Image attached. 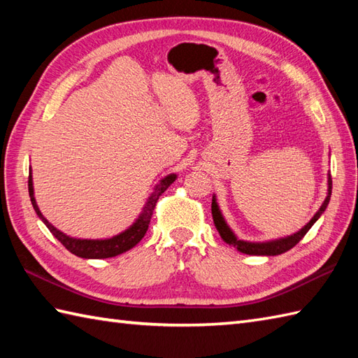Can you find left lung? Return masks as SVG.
Listing matches in <instances>:
<instances>
[{
    "instance_id": "8db88e82",
    "label": "left lung",
    "mask_w": 358,
    "mask_h": 358,
    "mask_svg": "<svg viewBox=\"0 0 358 358\" xmlns=\"http://www.w3.org/2000/svg\"><path fill=\"white\" fill-rule=\"evenodd\" d=\"M331 192H332V178L331 173L328 175V196L323 201L320 209L317 210V214L313 217V220L305 226L301 227L299 232H295L294 235H289V237L285 238H278V240H272V241H264V243H250V241H243L235 237V234L231 231V227L227 226L224 222V218L222 215V210H220L215 196H212V218H214V224L217 227V231L220 234V237L223 238L229 246L237 248L240 252L248 254V255H280L286 252V250L292 249L296 243H299L303 237H305L306 232L313 227V224L317 222L320 215L324 212V209L328 208L329 200H331Z\"/></svg>"
}]
</instances>
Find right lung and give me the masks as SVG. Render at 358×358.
<instances>
[{"mask_svg":"<svg viewBox=\"0 0 358 358\" xmlns=\"http://www.w3.org/2000/svg\"><path fill=\"white\" fill-rule=\"evenodd\" d=\"M177 175L171 173L164 177L159 183L155 186L154 192L150 194L149 200L146 203V206L143 208V212L140 214V217L136 218V222L126 229L124 232H121L115 237L112 238H106V240H81V238H72L69 235L63 234L62 231H58L57 227H53L48 220H45L41 214V210L38 209V204L35 201L34 196V183H32V171L29 173V195H30V201H32V206L36 212V215L43 220V223L48 226V229L52 232L53 237H55L62 245L72 252L73 255L81 257V258H110V257H117L120 254L126 252V250L132 249L136 243H138L144 234H146L152 214H154V209L157 206V201L162 194L169 187Z\"/></svg>","mask_w":358,"mask_h":358,"instance_id":"add662e5","label":"right lung"}]
</instances>
